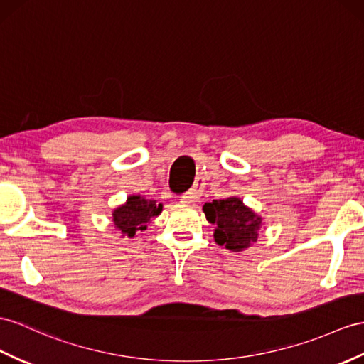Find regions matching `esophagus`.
<instances>
[{"mask_svg":"<svg viewBox=\"0 0 364 364\" xmlns=\"http://www.w3.org/2000/svg\"><path fill=\"white\" fill-rule=\"evenodd\" d=\"M203 185H205V183H203L202 181H198L196 183L193 185L191 190H188L187 193L182 194V196H181V202H182V203H193V202H196V200L202 196Z\"/></svg>","mask_w":364,"mask_h":364,"instance_id":"34e87169","label":"esophagus"}]
</instances>
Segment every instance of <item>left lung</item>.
<instances>
[{
    "label": "left lung",
    "instance_id": "left-lung-1",
    "mask_svg": "<svg viewBox=\"0 0 364 364\" xmlns=\"http://www.w3.org/2000/svg\"><path fill=\"white\" fill-rule=\"evenodd\" d=\"M207 220L215 224V241L232 252H242L256 242L262 218L239 198L211 200L203 205Z\"/></svg>",
    "mask_w": 364,
    "mask_h": 364
}]
</instances>
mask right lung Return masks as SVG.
Segmentation results:
<instances>
[{"mask_svg":"<svg viewBox=\"0 0 364 364\" xmlns=\"http://www.w3.org/2000/svg\"><path fill=\"white\" fill-rule=\"evenodd\" d=\"M162 213V203L132 194L123 205L112 211V223L122 236L134 237L137 232H145L148 223Z\"/></svg>","mask_w":364,"mask_h":364,"instance_id":"right-lung-1","label":"right lung"}]
</instances>
